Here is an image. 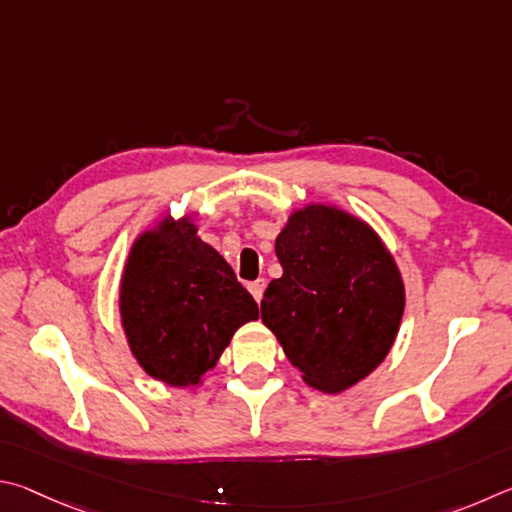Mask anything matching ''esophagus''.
<instances>
[{"mask_svg": "<svg viewBox=\"0 0 512 512\" xmlns=\"http://www.w3.org/2000/svg\"><path fill=\"white\" fill-rule=\"evenodd\" d=\"M263 290H265V279H256V281L249 283V292H251V297H254L256 301H261Z\"/></svg>", "mask_w": 512, "mask_h": 512, "instance_id": "obj_1", "label": "esophagus"}]
</instances>
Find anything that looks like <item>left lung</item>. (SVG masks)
Returning a JSON list of instances; mask_svg holds the SVG:
<instances>
[{"instance_id":"left-lung-1","label":"left lung","mask_w":512,"mask_h":512,"mask_svg":"<svg viewBox=\"0 0 512 512\" xmlns=\"http://www.w3.org/2000/svg\"><path fill=\"white\" fill-rule=\"evenodd\" d=\"M283 276L261 317L310 387L337 393L366 378L396 339L405 288L396 263L364 222L312 204L276 238Z\"/></svg>"}]
</instances>
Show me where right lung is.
Instances as JSON below:
<instances>
[{
    "mask_svg": "<svg viewBox=\"0 0 512 512\" xmlns=\"http://www.w3.org/2000/svg\"><path fill=\"white\" fill-rule=\"evenodd\" d=\"M121 317L148 375L193 387L258 306L191 222H164L134 242L121 283Z\"/></svg>",
    "mask_w": 512,
    "mask_h": 512,
    "instance_id": "right-lung-1",
    "label": "right lung"
}]
</instances>
